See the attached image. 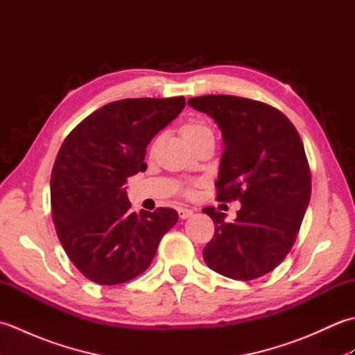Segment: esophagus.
Listing matches in <instances>:
<instances>
[{"instance_id":"34e87169","label":"esophagus","mask_w":355,"mask_h":355,"mask_svg":"<svg viewBox=\"0 0 355 355\" xmlns=\"http://www.w3.org/2000/svg\"><path fill=\"white\" fill-rule=\"evenodd\" d=\"M192 214H193V210H191V209L178 207V215H180V218H182V220H186V218L192 216Z\"/></svg>"}]
</instances>
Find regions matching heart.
<instances>
[{"label": "heart", "mask_w": 355, "mask_h": 355, "mask_svg": "<svg viewBox=\"0 0 355 355\" xmlns=\"http://www.w3.org/2000/svg\"><path fill=\"white\" fill-rule=\"evenodd\" d=\"M209 131H210L209 128L201 125V123H189L183 128V135L186 140H189L192 137H197V135H200L202 132H209Z\"/></svg>", "instance_id": "heart-1"}]
</instances>
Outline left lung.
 Instances as JSON below:
<instances>
[{"instance_id": "1", "label": "left lung", "mask_w": 355, "mask_h": 355, "mask_svg": "<svg viewBox=\"0 0 355 355\" xmlns=\"http://www.w3.org/2000/svg\"><path fill=\"white\" fill-rule=\"evenodd\" d=\"M192 108L220 126L224 153L218 201H241L233 223L206 207L215 233L202 250L207 266L238 281L270 273L288 254L311 197V172L296 128L270 105L227 94L191 97Z\"/></svg>"}]
</instances>
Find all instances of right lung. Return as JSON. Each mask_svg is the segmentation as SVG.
I'll return each mask as SVG.
<instances>
[{
  "instance_id": "obj_1",
  "label": "right lung",
  "mask_w": 355,
  "mask_h": 355,
  "mask_svg": "<svg viewBox=\"0 0 355 355\" xmlns=\"http://www.w3.org/2000/svg\"><path fill=\"white\" fill-rule=\"evenodd\" d=\"M183 96L123 99L92 112L67 135L53 164L51 216L70 261L89 281L117 285L145 271L177 210H131L125 183L146 171V146L183 111Z\"/></svg>"
}]
</instances>
